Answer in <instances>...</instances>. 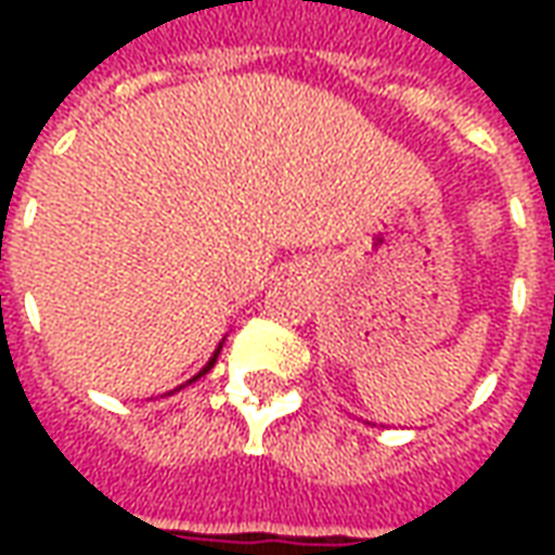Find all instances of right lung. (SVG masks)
Wrapping results in <instances>:
<instances>
[{
    "instance_id": "1",
    "label": "right lung",
    "mask_w": 555,
    "mask_h": 555,
    "mask_svg": "<svg viewBox=\"0 0 555 555\" xmlns=\"http://www.w3.org/2000/svg\"><path fill=\"white\" fill-rule=\"evenodd\" d=\"M219 348H222V345H219ZM217 357H219V350H217V353H214V357H210V362H207L205 369H202V372L195 374V377H202V374H207V372H210V369H214V362H217ZM195 377H193V380H195Z\"/></svg>"
}]
</instances>
